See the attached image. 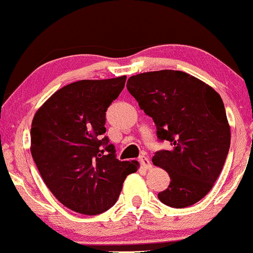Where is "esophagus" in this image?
Masks as SVG:
<instances>
[{
	"label": "esophagus",
	"mask_w": 253,
	"mask_h": 253,
	"mask_svg": "<svg viewBox=\"0 0 253 253\" xmlns=\"http://www.w3.org/2000/svg\"><path fill=\"white\" fill-rule=\"evenodd\" d=\"M139 163H141V166L145 169H150L151 168V163L149 161V159H148L147 156L142 155L139 156Z\"/></svg>",
	"instance_id": "34e87169"
}]
</instances>
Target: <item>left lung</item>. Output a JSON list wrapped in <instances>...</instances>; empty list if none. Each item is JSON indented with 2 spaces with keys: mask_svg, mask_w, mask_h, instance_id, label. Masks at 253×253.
Wrapping results in <instances>:
<instances>
[{
  "mask_svg": "<svg viewBox=\"0 0 253 253\" xmlns=\"http://www.w3.org/2000/svg\"><path fill=\"white\" fill-rule=\"evenodd\" d=\"M127 91L153 118L159 150L153 163L170 177L157 198L167 206L185 209L200 201L215 183L230 149L231 130L218 92L191 74L162 70L130 77Z\"/></svg>",
  "mask_w": 253,
  "mask_h": 253,
  "instance_id": "left-lung-1",
  "label": "left lung"
}]
</instances>
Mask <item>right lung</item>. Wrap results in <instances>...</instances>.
Wrapping results in <instances>:
<instances>
[{
	"label": "right lung",
	"mask_w": 253,
	"mask_h": 253,
	"mask_svg": "<svg viewBox=\"0 0 253 253\" xmlns=\"http://www.w3.org/2000/svg\"><path fill=\"white\" fill-rule=\"evenodd\" d=\"M126 77L79 80L50 96L32 122L31 151L43 182L67 209L96 215L112 207L137 161L116 159L105 115Z\"/></svg>",
	"instance_id": "1"
}]
</instances>
